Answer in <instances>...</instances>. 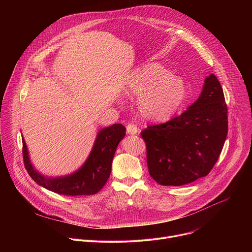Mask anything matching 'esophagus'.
<instances>
[{
	"instance_id": "1",
	"label": "esophagus",
	"mask_w": 252,
	"mask_h": 252,
	"mask_svg": "<svg viewBox=\"0 0 252 252\" xmlns=\"http://www.w3.org/2000/svg\"><path fill=\"white\" fill-rule=\"evenodd\" d=\"M126 131H127V133H129V134H135V133L138 132V129H137V126H136L134 124L130 123V124H128V125L126 126Z\"/></svg>"
}]
</instances>
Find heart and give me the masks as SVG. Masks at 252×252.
Returning a JSON list of instances; mask_svg holds the SVG:
<instances>
[{
    "label": "heart",
    "mask_w": 252,
    "mask_h": 252,
    "mask_svg": "<svg viewBox=\"0 0 252 252\" xmlns=\"http://www.w3.org/2000/svg\"><path fill=\"white\" fill-rule=\"evenodd\" d=\"M126 94L130 97L138 96V111L143 118L163 121L181 105L185 96V85L161 64L150 63L133 71Z\"/></svg>",
    "instance_id": "obj_1"
}]
</instances>
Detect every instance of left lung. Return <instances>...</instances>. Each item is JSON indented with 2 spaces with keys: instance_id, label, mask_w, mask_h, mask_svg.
I'll return each mask as SVG.
<instances>
[{
  "instance_id": "obj_1",
  "label": "left lung",
  "mask_w": 252,
  "mask_h": 252,
  "mask_svg": "<svg viewBox=\"0 0 252 252\" xmlns=\"http://www.w3.org/2000/svg\"><path fill=\"white\" fill-rule=\"evenodd\" d=\"M227 130L223 90L211 74L186 112L140 132L151 176L161 186L181 187L207 175L220 156Z\"/></svg>"
}]
</instances>
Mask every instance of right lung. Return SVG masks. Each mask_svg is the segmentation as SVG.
I'll list each match as a JSON object with an SVG mask.
<instances>
[{
	"instance_id": "add662e5",
	"label": "right lung",
	"mask_w": 252,
	"mask_h": 252,
	"mask_svg": "<svg viewBox=\"0 0 252 252\" xmlns=\"http://www.w3.org/2000/svg\"><path fill=\"white\" fill-rule=\"evenodd\" d=\"M125 134L126 127L121 124L102 128L97 133L91 155L84 165L74 173L56 178L46 177L34 170L23 138L24 164L35 183L58 194L71 196L95 194L110 177L116 150Z\"/></svg>"
}]
</instances>
